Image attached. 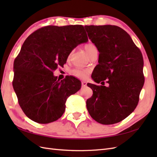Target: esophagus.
Instances as JSON below:
<instances>
[{"label":"esophagus","instance_id":"34e87169","mask_svg":"<svg viewBox=\"0 0 157 157\" xmlns=\"http://www.w3.org/2000/svg\"><path fill=\"white\" fill-rule=\"evenodd\" d=\"M82 87H85V86H86V85H87V82H85V81H82Z\"/></svg>","mask_w":157,"mask_h":157}]
</instances>
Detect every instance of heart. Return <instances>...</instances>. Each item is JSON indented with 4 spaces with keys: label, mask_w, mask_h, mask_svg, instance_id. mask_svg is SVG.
I'll return each mask as SVG.
<instances>
[{
    "label": "heart",
    "mask_w": 157,
    "mask_h": 157,
    "mask_svg": "<svg viewBox=\"0 0 157 157\" xmlns=\"http://www.w3.org/2000/svg\"><path fill=\"white\" fill-rule=\"evenodd\" d=\"M84 49L86 50L87 54L89 57H90L92 54H94L95 52H97V48L93 43L89 42L84 46ZM89 73V71L88 69H75L72 71V74L75 77H77L78 78L84 79L87 77V76Z\"/></svg>",
    "instance_id": "obj_1"
}]
</instances>
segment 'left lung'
Wrapping results in <instances>:
<instances>
[{"mask_svg":"<svg viewBox=\"0 0 157 157\" xmlns=\"http://www.w3.org/2000/svg\"><path fill=\"white\" fill-rule=\"evenodd\" d=\"M89 39L99 52V64L92 78L105 86L88 83L93 90L86 101L90 116L102 124H113L124 120L139 102L145 78L144 59L140 50L122 28L116 25H85Z\"/></svg>","mask_w":157,"mask_h":157,"instance_id":"8db88e82","label":"left lung"}]
</instances>
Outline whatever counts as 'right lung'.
I'll return each mask as SVG.
<instances>
[{
	"label": "right lung",
	"mask_w": 157,
	"mask_h": 157,
	"mask_svg": "<svg viewBox=\"0 0 157 157\" xmlns=\"http://www.w3.org/2000/svg\"><path fill=\"white\" fill-rule=\"evenodd\" d=\"M88 41L81 25H48L28 36L13 62V88L22 111L31 120L48 124L59 118L71 95L81 88L72 76L61 80L53 75L67 62L78 44Z\"/></svg>",
	"instance_id": "right-lung-1"
}]
</instances>
